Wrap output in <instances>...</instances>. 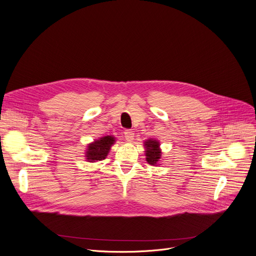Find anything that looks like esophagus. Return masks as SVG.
<instances>
[{
	"mask_svg": "<svg viewBox=\"0 0 256 256\" xmlns=\"http://www.w3.org/2000/svg\"><path fill=\"white\" fill-rule=\"evenodd\" d=\"M124 135H125V138L127 141H132L134 139V132L132 130H125L124 132Z\"/></svg>",
	"mask_w": 256,
	"mask_h": 256,
	"instance_id": "1",
	"label": "esophagus"
}]
</instances>
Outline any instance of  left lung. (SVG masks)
I'll use <instances>...</instances> for the list:
<instances>
[{"label":"left lung","mask_w":256,"mask_h":256,"mask_svg":"<svg viewBox=\"0 0 256 256\" xmlns=\"http://www.w3.org/2000/svg\"><path fill=\"white\" fill-rule=\"evenodd\" d=\"M160 141L156 139H148L144 142L146 162L151 166H158L162 158V150Z\"/></svg>","instance_id":"1"}]
</instances>
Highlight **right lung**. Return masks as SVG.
Wrapping results in <instances>:
<instances>
[{
  "label": "right lung",
  "instance_id": "add662e5",
  "mask_svg": "<svg viewBox=\"0 0 256 256\" xmlns=\"http://www.w3.org/2000/svg\"><path fill=\"white\" fill-rule=\"evenodd\" d=\"M115 143V137L104 136L90 143L86 151V158L88 162L103 160L107 158L111 146Z\"/></svg>",
  "mask_w": 256,
  "mask_h": 256
}]
</instances>
